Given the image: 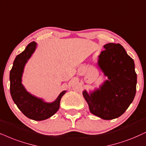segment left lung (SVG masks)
I'll use <instances>...</instances> for the list:
<instances>
[{"instance_id": "obj_1", "label": "left lung", "mask_w": 146, "mask_h": 146, "mask_svg": "<svg viewBox=\"0 0 146 146\" xmlns=\"http://www.w3.org/2000/svg\"><path fill=\"white\" fill-rule=\"evenodd\" d=\"M99 56L98 64L108 80L100 89L83 95L90 112L105 120L119 117L133 100L136 93L137 74L132 58L120 44L108 43Z\"/></svg>"}]
</instances>
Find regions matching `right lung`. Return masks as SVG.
Wrapping results in <instances>:
<instances>
[{
  "mask_svg": "<svg viewBox=\"0 0 146 146\" xmlns=\"http://www.w3.org/2000/svg\"><path fill=\"white\" fill-rule=\"evenodd\" d=\"M36 43L31 42L25 50L16 56L10 72V92L13 100L24 115L34 121H42L50 117L58 111L60 101L65 91L60 94L52 103L44 102L29 94L21 84L24 66L36 49Z\"/></svg>",
  "mask_w": 146,
  "mask_h": 146,
  "instance_id": "add662e5",
  "label": "right lung"
}]
</instances>
